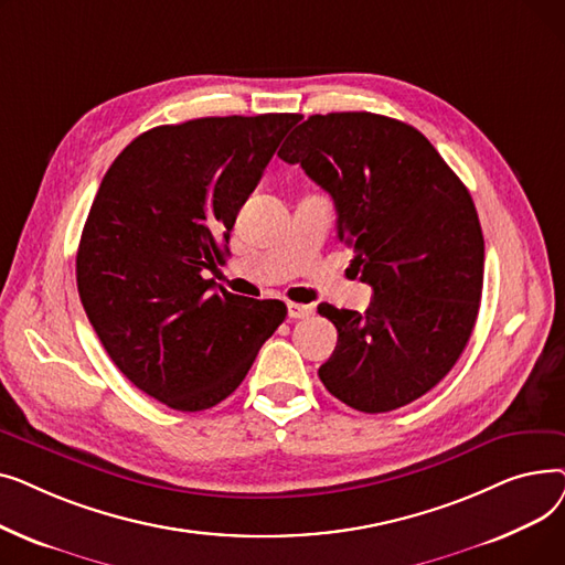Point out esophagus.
Returning <instances> with one entry per match:
<instances>
[{
	"instance_id": "obj_1",
	"label": "esophagus",
	"mask_w": 565,
	"mask_h": 565,
	"mask_svg": "<svg viewBox=\"0 0 565 565\" xmlns=\"http://www.w3.org/2000/svg\"><path fill=\"white\" fill-rule=\"evenodd\" d=\"M311 313H313V307H311V305H295V302L288 305V318H290V320L309 318Z\"/></svg>"
}]
</instances>
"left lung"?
<instances>
[{"label": "left lung", "instance_id": "left-lung-1", "mask_svg": "<svg viewBox=\"0 0 565 565\" xmlns=\"http://www.w3.org/2000/svg\"><path fill=\"white\" fill-rule=\"evenodd\" d=\"M279 158L330 192L339 241L373 288L364 313L318 307L339 332L322 384L369 414L417 401L479 316L486 247L467 188L417 128L371 111L309 116Z\"/></svg>", "mask_w": 565, "mask_h": 565}]
</instances>
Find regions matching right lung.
Here are the masks:
<instances>
[{
    "instance_id": "1",
    "label": "right lung",
    "mask_w": 565,
    "mask_h": 565,
    "mask_svg": "<svg viewBox=\"0 0 565 565\" xmlns=\"http://www.w3.org/2000/svg\"><path fill=\"white\" fill-rule=\"evenodd\" d=\"M300 114L158 126L107 169L77 249L82 307L111 362L171 409L231 396L286 318L279 300L215 290L237 211Z\"/></svg>"
}]
</instances>
